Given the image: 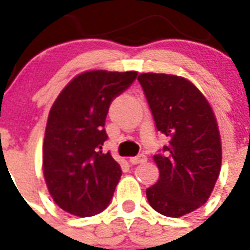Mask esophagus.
Returning a JSON list of instances; mask_svg holds the SVG:
<instances>
[{
	"instance_id": "esophagus-1",
	"label": "esophagus",
	"mask_w": 250,
	"mask_h": 250,
	"mask_svg": "<svg viewBox=\"0 0 250 250\" xmlns=\"http://www.w3.org/2000/svg\"><path fill=\"white\" fill-rule=\"evenodd\" d=\"M145 161H146V157L144 154H139L136 157H132V158H129V162L132 165H139V164H144Z\"/></svg>"
}]
</instances>
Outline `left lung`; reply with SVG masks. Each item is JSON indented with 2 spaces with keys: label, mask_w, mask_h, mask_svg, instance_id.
<instances>
[{
  "label": "left lung",
  "mask_w": 250,
  "mask_h": 250,
  "mask_svg": "<svg viewBox=\"0 0 250 250\" xmlns=\"http://www.w3.org/2000/svg\"><path fill=\"white\" fill-rule=\"evenodd\" d=\"M139 83L158 131L170 137L153 157L160 179L146 189L149 205L179 218L208 201L222 165L221 135L205 96L182 76L140 74Z\"/></svg>",
  "instance_id": "left-lung-1"
}]
</instances>
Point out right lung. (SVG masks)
Instances as JSON below:
<instances>
[{"label": "right lung", "mask_w": 250, "mask_h": 250, "mask_svg": "<svg viewBox=\"0 0 250 250\" xmlns=\"http://www.w3.org/2000/svg\"><path fill=\"white\" fill-rule=\"evenodd\" d=\"M137 76L136 71H86L64 86L53 104L42 145L49 193L61 209L92 217L110 204L122 170L109 152L105 121L110 104Z\"/></svg>", "instance_id": "add662e5"}]
</instances>
